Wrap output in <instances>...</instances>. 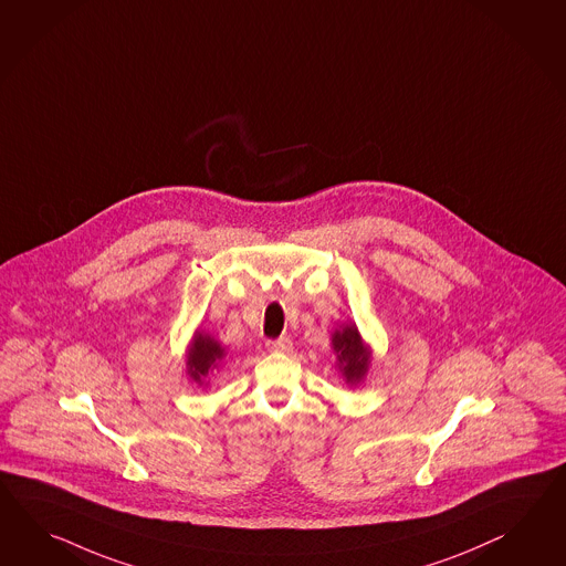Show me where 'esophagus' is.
Instances as JSON below:
<instances>
[{
  "instance_id": "1",
  "label": "esophagus",
  "mask_w": 566,
  "mask_h": 566,
  "mask_svg": "<svg viewBox=\"0 0 566 566\" xmlns=\"http://www.w3.org/2000/svg\"><path fill=\"white\" fill-rule=\"evenodd\" d=\"M265 347H268L270 352L284 354V352H290V349H292V342H290V337H277V339H268V342H265Z\"/></svg>"
}]
</instances>
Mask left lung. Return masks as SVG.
<instances>
[{
	"label": "left lung",
	"instance_id": "obj_1",
	"mask_svg": "<svg viewBox=\"0 0 566 566\" xmlns=\"http://www.w3.org/2000/svg\"><path fill=\"white\" fill-rule=\"evenodd\" d=\"M332 344L347 382L361 380L368 370V349H364L358 329L354 325H345L344 329L333 333Z\"/></svg>",
	"mask_w": 566,
	"mask_h": 566
}]
</instances>
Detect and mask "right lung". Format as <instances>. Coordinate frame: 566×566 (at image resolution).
Masks as SVG:
<instances>
[{
    "label": "right lung",
    "mask_w": 566,
    "mask_h": 566,
    "mask_svg": "<svg viewBox=\"0 0 566 566\" xmlns=\"http://www.w3.org/2000/svg\"><path fill=\"white\" fill-rule=\"evenodd\" d=\"M224 352L221 345L214 339H210L207 335H196L193 337L192 349L188 356V366H190V376L196 382H202V378L210 373V368H214L221 361Z\"/></svg>",
    "instance_id": "1"
}]
</instances>
